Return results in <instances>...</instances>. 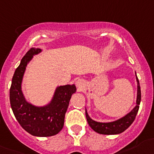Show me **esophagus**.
Here are the masks:
<instances>
[{
    "mask_svg": "<svg viewBox=\"0 0 154 154\" xmlns=\"http://www.w3.org/2000/svg\"><path fill=\"white\" fill-rule=\"evenodd\" d=\"M76 85H77V86L79 87V88L80 90L82 89V88L84 87V85H85L84 82H83L82 80H81V79H79L78 81L76 82Z\"/></svg>",
    "mask_w": 154,
    "mask_h": 154,
    "instance_id": "esophagus-1",
    "label": "esophagus"
}]
</instances>
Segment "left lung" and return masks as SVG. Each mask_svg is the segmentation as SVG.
I'll return each mask as SVG.
<instances>
[{"label":"left lung","mask_w":154,"mask_h":154,"mask_svg":"<svg viewBox=\"0 0 154 154\" xmlns=\"http://www.w3.org/2000/svg\"><path fill=\"white\" fill-rule=\"evenodd\" d=\"M137 82V105L129 114L124 118L118 120V121L110 122V123H100L97 121H93L89 118L86 110H85V115L89 126L94 130V131L101 134H121L125 130L128 129L134 121L136 115L139 110V105L141 100V91L140 87L139 80L136 75Z\"/></svg>","instance_id":"1"}]
</instances>
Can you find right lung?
<instances>
[{"label":"right lung","mask_w":154,"mask_h":154,"mask_svg":"<svg viewBox=\"0 0 154 154\" xmlns=\"http://www.w3.org/2000/svg\"><path fill=\"white\" fill-rule=\"evenodd\" d=\"M40 51V49L31 48L22 58L13 76L10 101L15 118L26 131L33 136L50 137L57 134L63 129L65 115L76 88L74 85L58 87L53 100L47 106L39 108L26 102L21 91L23 75L33 55Z\"/></svg>","instance_id":"right-lung-1"}]
</instances>
